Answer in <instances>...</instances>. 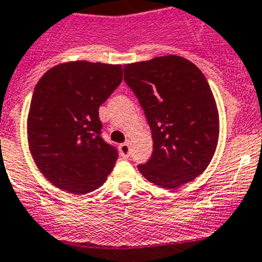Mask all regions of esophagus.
<instances>
[{
  "label": "esophagus",
  "instance_id": "esophagus-1",
  "mask_svg": "<svg viewBox=\"0 0 262 262\" xmlns=\"http://www.w3.org/2000/svg\"><path fill=\"white\" fill-rule=\"evenodd\" d=\"M119 150H120V154H121L124 158H129V155H130V146H129V143H121Z\"/></svg>",
  "mask_w": 262,
  "mask_h": 262
}]
</instances>
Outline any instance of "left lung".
Segmentation results:
<instances>
[{
  "label": "left lung",
  "instance_id": "1",
  "mask_svg": "<svg viewBox=\"0 0 262 262\" xmlns=\"http://www.w3.org/2000/svg\"><path fill=\"white\" fill-rule=\"evenodd\" d=\"M124 79L151 129L152 155L138 169L150 183L172 189L210 164L219 138V114L201 70L187 58L160 56L126 63Z\"/></svg>",
  "mask_w": 262,
  "mask_h": 262
}]
</instances>
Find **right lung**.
I'll use <instances>...</instances> for the list:
<instances>
[{
	"mask_svg": "<svg viewBox=\"0 0 262 262\" xmlns=\"http://www.w3.org/2000/svg\"><path fill=\"white\" fill-rule=\"evenodd\" d=\"M122 67L68 61L39 79L27 116L28 148L44 178L72 194L103 185L117 160L103 141L99 107L121 83Z\"/></svg>",
	"mask_w": 262,
	"mask_h": 262,
	"instance_id": "add662e5",
	"label": "right lung"
}]
</instances>
